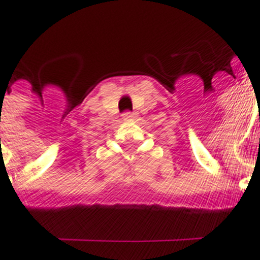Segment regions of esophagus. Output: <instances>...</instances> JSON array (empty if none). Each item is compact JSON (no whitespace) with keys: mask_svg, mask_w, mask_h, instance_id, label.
I'll return each mask as SVG.
<instances>
[{"mask_svg":"<svg viewBox=\"0 0 260 260\" xmlns=\"http://www.w3.org/2000/svg\"><path fill=\"white\" fill-rule=\"evenodd\" d=\"M134 112H130V111H127V112H124V114H123V118L124 119H130V118H134Z\"/></svg>","mask_w":260,"mask_h":260,"instance_id":"1","label":"esophagus"}]
</instances>
